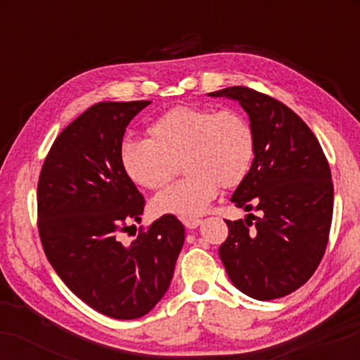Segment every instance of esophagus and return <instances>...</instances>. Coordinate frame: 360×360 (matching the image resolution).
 I'll return each mask as SVG.
<instances>
[{
    "label": "esophagus",
    "mask_w": 360,
    "mask_h": 360,
    "mask_svg": "<svg viewBox=\"0 0 360 360\" xmlns=\"http://www.w3.org/2000/svg\"><path fill=\"white\" fill-rule=\"evenodd\" d=\"M183 223L186 229H196V226L201 223V220L200 218H183Z\"/></svg>",
    "instance_id": "esophagus-1"
}]
</instances>
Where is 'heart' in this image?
<instances>
[{"mask_svg": "<svg viewBox=\"0 0 360 360\" xmlns=\"http://www.w3.org/2000/svg\"><path fill=\"white\" fill-rule=\"evenodd\" d=\"M148 140H123V172L148 191L164 188L181 160L184 177L152 200L157 214L193 218L205 213L223 188L249 174L255 157L254 128L240 111L174 106L147 128Z\"/></svg>", "mask_w": 360, "mask_h": 360, "instance_id": "b5f03b06", "label": "heart"}]
</instances>
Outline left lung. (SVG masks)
Masks as SVG:
<instances>
[{"label": "left lung", "instance_id": "1", "mask_svg": "<svg viewBox=\"0 0 360 360\" xmlns=\"http://www.w3.org/2000/svg\"><path fill=\"white\" fill-rule=\"evenodd\" d=\"M210 96L240 103L255 135L254 162L232 201L259 217L226 220L229 237L218 254L247 296L283 298L303 286L323 259L333 213L328 160L315 134L284 103L245 86Z\"/></svg>", "mask_w": 360, "mask_h": 360}]
</instances>
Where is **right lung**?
<instances>
[{
	"mask_svg": "<svg viewBox=\"0 0 360 360\" xmlns=\"http://www.w3.org/2000/svg\"><path fill=\"white\" fill-rule=\"evenodd\" d=\"M150 101L96 103L53 140L37 186L39 235L53 271L77 298L117 320L147 315L166 295L184 226L164 214L134 242L146 200L120 164L131 118Z\"/></svg>",
	"mask_w": 360,
	"mask_h": 360,
	"instance_id": "right-lung-1",
	"label": "right lung"
}]
</instances>
